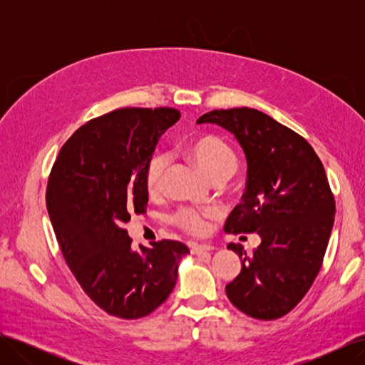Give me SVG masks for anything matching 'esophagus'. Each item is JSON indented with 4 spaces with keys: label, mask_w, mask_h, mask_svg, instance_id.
I'll list each match as a JSON object with an SVG mask.
<instances>
[{
    "label": "esophagus",
    "mask_w": 365,
    "mask_h": 365,
    "mask_svg": "<svg viewBox=\"0 0 365 365\" xmlns=\"http://www.w3.org/2000/svg\"><path fill=\"white\" fill-rule=\"evenodd\" d=\"M210 250H213L212 245H200V244H195V242H192L190 244L192 254H201V252H207Z\"/></svg>",
    "instance_id": "34e87169"
}]
</instances>
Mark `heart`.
I'll return each mask as SVG.
<instances>
[{
    "instance_id": "1",
    "label": "heart",
    "mask_w": 365,
    "mask_h": 365,
    "mask_svg": "<svg viewBox=\"0 0 365 365\" xmlns=\"http://www.w3.org/2000/svg\"><path fill=\"white\" fill-rule=\"evenodd\" d=\"M189 155L213 182L227 181L235 175L239 165L236 150L228 143L213 134H204L193 138L187 145ZM169 157L165 153H155L148 161L145 169V187L149 195L155 196L163 190ZM215 216L210 208L181 207L172 213L170 220L175 227L193 236H202L208 228V219Z\"/></svg>"
}]
</instances>
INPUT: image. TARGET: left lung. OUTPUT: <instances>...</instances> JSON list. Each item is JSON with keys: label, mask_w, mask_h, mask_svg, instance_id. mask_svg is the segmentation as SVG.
<instances>
[{"label": "left lung", "mask_w": 365, "mask_h": 365, "mask_svg": "<svg viewBox=\"0 0 365 365\" xmlns=\"http://www.w3.org/2000/svg\"><path fill=\"white\" fill-rule=\"evenodd\" d=\"M196 123L233 132L248 161L247 189L224 225L225 233H257L262 244L242 259L225 286L240 312L277 319L303 300L322 269L335 219V197L322 160L295 130L252 108L215 109Z\"/></svg>", "instance_id": "1"}]
</instances>
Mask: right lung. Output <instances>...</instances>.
I'll return each instance as SVG.
<instances>
[{
    "instance_id": "1",
    "label": "right lung",
    "mask_w": 365,
    "mask_h": 365,
    "mask_svg": "<svg viewBox=\"0 0 365 365\" xmlns=\"http://www.w3.org/2000/svg\"><path fill=\"white\" fill-rule=\"evenodd\" d=\"M175 108H120L86 121L65 141L47 184L48 216L62 256L91 300L109 315L137 319L163 304L189 254L182 242L130 248L125 225L145 213V169Z\"/></svg>"
}]
</instances>
